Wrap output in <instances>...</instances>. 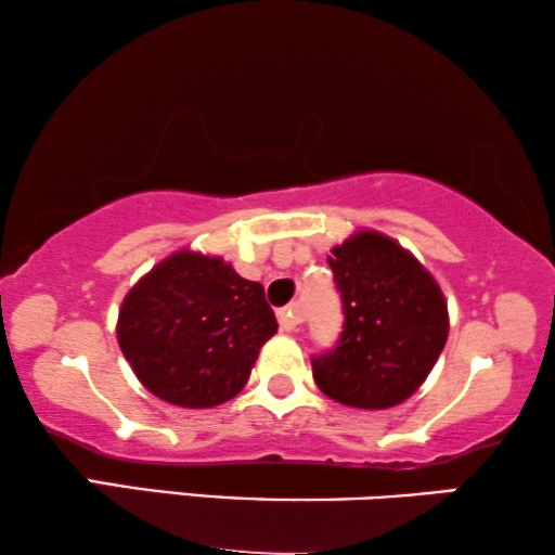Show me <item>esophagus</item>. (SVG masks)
Returning <instances> with one entry per match:
<instances>
[{
    "instance_id": "1",
    "label": "esophagus",
    "mask_w": 555,
    "mask_h": 555,
    "mask_svg": "<svg viewBox=\"0 0 555 555\" xmlns=\"http://www.w3.org/2000/svg\"><path fill=\"white\" fill-rule=\"evenodd\" d=\"M278 323H280V328L283 331H295L300 325V310H298V306H287V308H283V310H278Z\"/></svg>"
}]
</instances>
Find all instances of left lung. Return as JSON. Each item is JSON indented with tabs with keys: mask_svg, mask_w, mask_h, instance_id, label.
<instances>
[{
	"mask_svg": "<svg viewBox=\"0 0 555 555\" xmlns=\"http://www.w3.org/2000/svg\"><path fill=\"white\" fill-rule=\"evenodd\" d=\"M331 253L346 321L338 346L313 356L318 389L356 409L397 406L424 384L447 344L444 295L427 268L382 232H356Z\"/></svg>",
	"mask_w": 555,
	"mask_h": 555,
	"instance_id": "8db88e82",
	"label": "left lung"
}]
</instances>
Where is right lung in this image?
<instances>
[{
    "label": "right lung",
    "instance_id": "obj_1",
    "mask_svg": "<svg viewBox=\"0 0 555 555\" xmlns=\"http://www.w3.org/2000/svg\"><path fill=\"white\" fill-rule=\"evenodd\" d=\"M278 321L264 287L222 257L181 249L128 291L118 346L154 397L209 409L237 397Z\"/></svg>",
    "mask_w": 555,
    "mask_h": 555
}]
</instances>
